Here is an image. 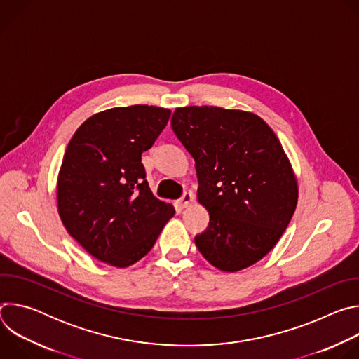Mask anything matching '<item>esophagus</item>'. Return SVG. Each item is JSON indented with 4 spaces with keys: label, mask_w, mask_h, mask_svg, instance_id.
<instances>
[{
    "label": "esophagus",
    "mask_w": 359,
    "mask_h": 359,
    "mask_svg": "<svg viewBox=\"0 0 359 359\" xmlns=\"http://www.w3.org/2000/svg\"><path fill=\"white\" fill-rule=\"evenodd\" d=\"M191 201H193V193L186 191V193L182 196V198L177 200V204H179L180 209H184V208L189 206V204H190Z\"/></svg>",
    "instance_id": "esophagus-1"
}]
</instances>
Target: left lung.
Instances as JSON below:
<instances>
[{"mask_svg":"<svg viewBox=\"0 0 359 359\" xmlns=\"http://www.w3.org/2000/svg\"><path fill=\"white\" fill-rule=\"evenodd\" d=\"M172 129L196 162L197 200L210 216L196 247L226 273L260 262L298 201L297 177L278 137L260 116L217 107L176 108Z\"/></svg>","mask_w":359,"mask_h":359,"instance_id":"1","label":"left lung"}]
</instances>
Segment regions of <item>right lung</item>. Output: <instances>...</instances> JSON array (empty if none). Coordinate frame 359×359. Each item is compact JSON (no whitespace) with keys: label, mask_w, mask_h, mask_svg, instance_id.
Here are the masks:
<instances>
[{"label":"right lung","mask_w":359,"mask_h":359,"mask_svg":"<svg viewBox=\"0 0 359 359\" xmlns=\"http://www.w3.org/2000/svg\"><path fill=\"white\" fill-rule=\"evenodd\" d=\"M170 114L147 105L102 111L68 143L57 183L58 213L71 237L99 262L135 264L175 216L170 203L153 196L142 165V153Z\"/></svg>","instance_id":"1"}]
</instances>
